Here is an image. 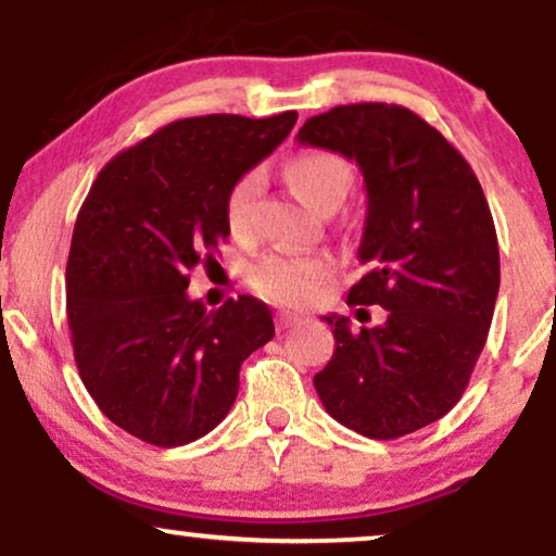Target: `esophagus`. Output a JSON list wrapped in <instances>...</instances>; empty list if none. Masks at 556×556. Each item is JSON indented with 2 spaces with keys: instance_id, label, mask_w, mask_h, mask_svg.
I'll use <instances>...</instances> for the list:
<instances>
[{
  "instance_id": "1",
  "label": "esophagus",
  "mask_w": 556,
  "mask_h": 556,
  "mask_svg": "<svg viewBox=\"0 0 556 556\" xmlns=\"http://www.w3.org/2000/svg\"><path fill=\"white\" fill-rule=\"evenodd\" d=\"M302 323H307V317L294 315V313H282V315H277V328H279V330L298 328V325H302Z\"/></svg>"
}]
</instances>
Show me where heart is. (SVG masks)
<instances>
[{
  "mask_svg": "<svg viewBox=\"0 0 556 556\" xmlns=\"http://www.w3.org/2000/svg\"><path fill=\"white\" fill-rule=\"evenodd\" d=\"M290 188L309 208L323 211L332 203H343L351 188V165L336 152L309 150L285 165ZM262 175L256 169L241 175L226 195V226L233 236H243L251 228V213ZM336 271V262L328 254H266L249 266V282L266 300L287 307H302L317 298L323 285Z\"/></svg>",
  "mask_w": 556,
  "mask_h": 556,
  "instance_id": "b5f03b06",
  "label": "heart"
}]
</instances>
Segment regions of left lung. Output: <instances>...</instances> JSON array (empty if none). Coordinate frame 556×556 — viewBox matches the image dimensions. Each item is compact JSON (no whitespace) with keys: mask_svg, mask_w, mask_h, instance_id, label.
Returning <instances> with one entry per match:
<instances>
[{"mask_svg":"<svg viewBox=\"0 0 556 556\" xmlns=\"http://www.w3.org/2000/svg\"><path fill=\"white\" fill-rule=\"evenodd\" d=\"M300 144L358 165L368 208L348 305H381L387 323L323 320L336 353L315 391L332 419L371 440L432 425L460 402L491 330L498 239L476 173L425 118L396 103H348L307 118Z\"/></svg>","mask_w":556,"mask_h":556,"instance_id":"1","label":"left lung"}]
</instances>
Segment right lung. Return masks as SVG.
I'll return each instance as SVG.
<instances>
[{
	"mask_svg": "<svg viewBox=\"0 0 556 556\" xmlns=\"http://www.w3.org/2000/svg\"><path fill=\"white\" fill-rule=\"evenodd\" d=\"M298 111L192 116L118 152L73 228L65 285L80 381L99 409L142 442L208 434L239 394L241 364L274 338L249 294L205 309L192 266L228 239L226 195L290 135Z\"/></svg>",
	"mask_w": 556,
	"mask_h": 556,
	"instance_id": "1",
	"label": "right lung"
}]
</instances>
